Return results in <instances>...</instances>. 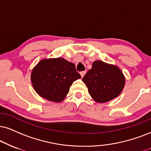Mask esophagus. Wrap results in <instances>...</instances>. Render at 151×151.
<instances>
[{"label":"esophagus","instance_id":"1","mask_svg":"<svg viewBox=\"0 0 151 151\" xmlns=\"http://www.w3.org/2000/svg\"><path fill=\"white\" fill-rule=\"evenodd\" d=\"M80 73H81V76H82V78H83V76L85 75V73H86V71H85V70H84V71H81Z\"/></svg>","mask_w":151,"mask_h":151}]
</instances>
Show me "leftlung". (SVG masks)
Returning <instances> with one entry per match:
<instances>
[{"mask_svg":"<svg viewBox=\"0 0 151 151\" xmlns=\"http://www.w3.org/2000/svg\"><path fill=\"white\" fill-rule=\"evenodd\" d=\"M89 94L98 103H105L120 95L125 78L118 67L97 60L83 78Z\"/></svg>","mask_w":151,"mask_h":151,"instance_id":"left-lung-1","label":"left lung"}]
</instances>
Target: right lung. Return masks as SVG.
I'll return each mask as SVG.
<instances>
[{"label":"right lung","mask_w":151,"mask_h":151,"mask_svg":"<svg viewBox=\"0 0 151 151\" xmlns=\"http://www.w3.org/2000/svg\"><path fill=\"white\" fill-rule=\"evenodd\" d=\"M81 78L75 64L64 58L45 59L33 68L31 81L41 97L59 103L66 97L72 83Z\"/></svg>","instance_id":"1"}]
</instances>
